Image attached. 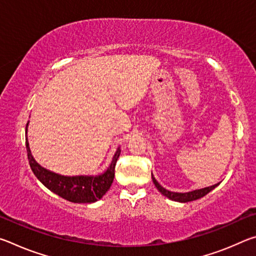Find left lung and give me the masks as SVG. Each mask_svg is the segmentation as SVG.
Instances as JSON below:
<instances>
[{
  "instance_id": "obj_1",
  "label": "left lung",
  "mask_w": 256,
  "mask_h": 256,
  "mask_svg": "<svg viewBox=\"0 0 256 256\" xmlns=\"http://www.w3.org/2000/svg\"><path fill=\"white\" fill-rule=\"evenodd\" d=\"M151 177H152V182H154V186H156V188H157V190H159V192L162 194V196L168 198L172 201L182 202V203L194 201V200H198V198H203L204 196H206L208 193L211 192L212 190L216 188V186L220 184V183H216V184L212 185V186H208V188H204L194 190H190V192L180 193V192H172V190H166L164 188H162V186L158 183V180L154 178V176L152 175V172H151Z\"/></svg>"
}]
</instances>
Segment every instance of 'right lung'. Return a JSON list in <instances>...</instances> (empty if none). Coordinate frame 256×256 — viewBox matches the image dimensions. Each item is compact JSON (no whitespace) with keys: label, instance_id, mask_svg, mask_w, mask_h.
Segmentation results:
<instances>
[{"label":"right lung","instance_id":"obj_1","mask_svg":"<svg viewBox=\"0 0 256 256\" xmlns=\"http://www.w3.org/2000/svg\"><path fill=\"white\" fill-rule=\"evenodd\" d=\"M28 124L29 122L26 126V134L28 132ZM26 148L29 164L38 180L56 196L73 203H94L105 196L114 180L115 164L120 154V148L118 146L110 166L99 175L64 176L46 170L34 160L29 148L28 136L26 138Z\"/></svg>","mask_w":256,"mask_h":256}]
</instances>
